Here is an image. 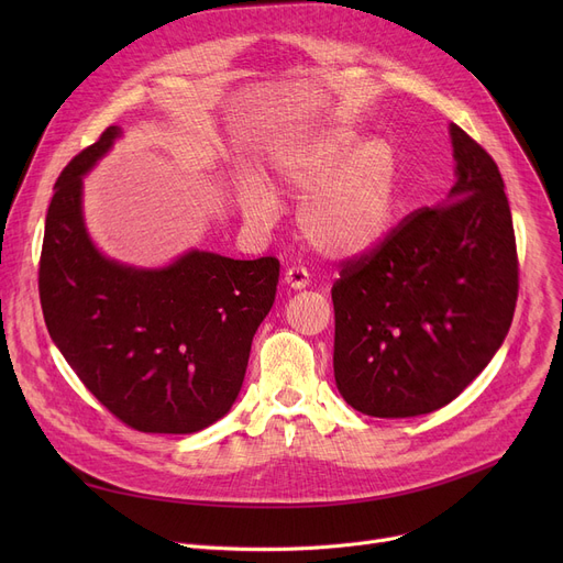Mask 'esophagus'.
Returning <instances> with one entry per match:
<instances>
[{"instance_id":"1","label":"esophagus","mask_w":563,"mask_h":563,"mask_svg":"<svg viewBox=\"0 0 563 563\" xmlns=\"http://www.w3.org/2000/svg\"><path fill=\"white\" fill-rule=\"evenodd\" d=\"M285 285L291 287V289H303L310 285V274L306 272V266H289V269L285 272Z\"/></svg>"}]
</instances>
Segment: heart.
<instances>
[{
    "label": "heart",
    "mask_w": 563,
    "mask_h": 563,
    "mask_svg": "<svg viewBox=\"0 0 563 563\" xmlns=\"http://www.w3.org/2000/svg\"><path fill=\"white\" fill-rule=\"evenodd\" d=\"M280 183L306 194L299 225L306 242L329 257L363 255L390 232L399 202V164L393 145L353 128H333L291 143L274 159ZM251 217L272 212L274 196L257 180L242 187Z\"/></svg>",
    "instance_id": "1"
}]
</instances>
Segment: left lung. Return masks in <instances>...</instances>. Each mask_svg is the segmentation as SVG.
<instances>
[{
  "label": "left lung",
  "instance_id": "obj_1",
  "mask_svg": "<svg viewBox=\"0 0 563 563\" xmlns=\"http://www.w3.org/2000/svg\"><path fill=\"white\" fill-rule=\"evenodd\" d=\"M456 185L412 212L333 283L338 390L372 418H416L456 399L505 342L518 253L495 159L450 128Z\"/></svg>",
  "mask_w": 563,
  "mask_h": 563
}]
</instances>
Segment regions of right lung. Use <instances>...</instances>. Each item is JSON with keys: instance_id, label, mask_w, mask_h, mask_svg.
Returning a JSON list of instances; mask_svg holds the SVG:
<instances>
[{"instance_id": "right-lung-1", "label": "right lung", "mask_w": 563, "mask_h": 563, "mask_svg": "<svg viewBox=\"0 0 563 563\" xmlns=\"http://www.w3.org/2000/svg\"><path fill=\"white\" fill-rule=\"evenodd\" d=\"M118 134L107 128L54 185L38 262L43 317L113 418L143 433H194L221 420L240 395L280 262L191 251L143 272L102 257L84 228L81 175Z\"/></svg>"}]
</instances>
